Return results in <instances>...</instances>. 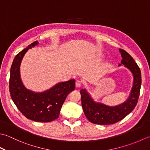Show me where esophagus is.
<instances>
[{
  "mask_svg": "<svg viewBox=\"0 0 150 150\" xmlns=\"http://www.w3.org/2000/svg\"><path fill=\"white\" fill-rule=\"evenodd\" d=\"M81 85H82V81H81L77 80V81L75 82V86H76V87L79 88V87L81 86Z\"/></svg>",
  "mask_w": 150,
  "mask_h": 150,
  "instance_id": "1",
  "label": "esophagus"
}]
</instances>
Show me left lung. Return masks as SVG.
<instances>
[{"instance_id": "1", "label": "left lung", "mask_w": 150, "mask_h": 150, "mask_svg": "<svg viewBox=\"0 0 150 150\" xmlns=\"http://www.w3.org/2000/svg\"><path fill=\"white\" fill-rule=\"evenodd\" d=\"M122 60L121 64L130 70L134 81L130 96L127 100L116 107H109L93 101L85 89L80 91L81 104L84 113L90 122L98 125H110L118 122L133 110L139 101L141 86V71L131 56L124 50L120 49ZM121 64H119V66Z\"/></svg>"}]
</instances>
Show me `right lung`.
Masks as SVG:
<instances>
[{"label":"right lung","mask_w":150,"mask_h":150,"mask_svg":"<svg viewBox=\"0 0 150 150\" xmlns=\"http://www.w3.org/2000/svg\"><path fill=\"white\" fill-rule=\"evenodd\" d=\"M38 44V41L31 43L14 58L10 69L9 90L15 105L26 118L38 122H50L59 117L67 96L75 90V81L71 79L59 83L42 93H35L26 89L20 78V64L28 49Z\"/></svg>","instance_id":"obj_1"}]
</instances>
